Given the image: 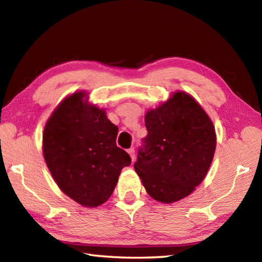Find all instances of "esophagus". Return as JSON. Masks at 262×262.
Segmentation results:
<instances>
[{
    "instance_id": "34e87169",
    "label": "esophagus",
    "mask_w": 262,
    "mask_h": 262,
    "mask_svg": "<svg viewBox=\"0 0 262 262\" xmlns=\"http://www.w3.org/2000/svg\"><path fill=\"white\" fill-rule=\"evenodd\" d=\"M127 151H128V154L130 155V157H132V161H133V162L135 161V157H136V155H135V149H134V148L132 147V148H129V149L127 150Z\"/></svg>"
}]
</instances>
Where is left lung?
I'll use <instances>...</instances> for the list:
<instances>
[{
    "instance_id": "1",
    "label": "left lung",
    "mask_w": 262,
    "mask_h": 262,
    "mask_svg": "<svg viewBox=\"0 0 262 262\" xmlns=\"http://www.w3.org/2000/svg\"><path fill=\"white\" fill-rule=\"evenodd\" d=\"M136 173L149 195L163 203L187 196L205 178L215 150L211 119L190 95L175 93L145 116Z\"/></svg>"
}]
</instances>
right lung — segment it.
<instances>
[{
    "label": "right lung",
    "instance_id": "right-lung-1",
    "mask_svg": "<svg viewBox=\"0 0 262 262\" xmlns=\"http://www.w3.org/2000/svg\"><path fill=\"white\" fill-rule=\"evenodd\" d=\"M83 97V93L72 94L49 118L43 156L60 190L91 208L111 198L120 171L132 160L116 145L118 127Z\"/></svg>",
    "mask_w": 262,
    "mask_h": 262
}]
</instances>
